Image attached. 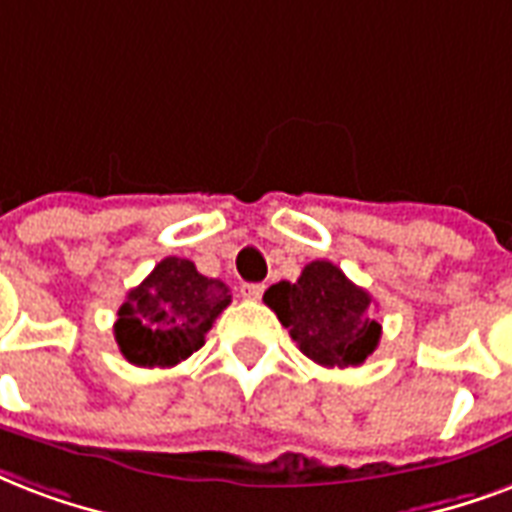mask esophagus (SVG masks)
<instances>
[{
  "label": "esophagus",
  "instance_id": "esophagus-1",
  "mask_svg": "<svg viewBox=\"0 0 512 512\" xmlns=\"http://www.w3.org/2000/svg\"><path fill=\"white\" fill-rule=\"evenodd\" d=\"M263 292H265V284H244V287H241V295L249 300H260L263 298Z\"/></svg>",
  "mask_w": 512,
  "mask_h": 512
}]
</instances>
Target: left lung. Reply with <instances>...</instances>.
I'll use <instances>...</instances> for the list:
<instances>
[{
  "instance_id": "1",
  "label": "left lung",
  "mask_w": 512,
  "mask_h": 512,
  "mask_svg": "<svg viewBox=\"0 0 512 512\" xmlns=\"http://www.w3.org/2000/svg\"><path fill=\"white\" fill-rule=\"evenodd\" d=\"M263 300L317 365L354 368L376 351L381 325L370 317L373 298L327 260L308 263L298 282L268 287Z\"/></svg>"
}]
</instances>
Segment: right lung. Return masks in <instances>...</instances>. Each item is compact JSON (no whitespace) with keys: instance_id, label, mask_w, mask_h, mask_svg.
Returning <instances> with one entry per match:
<instances>
[{"instance_id":"right-lung-1","label":"right lung","mask_w":512,"mask_h":512,"mask_svg":"<svg viewBox=\"0 0 512 512\" xmlns=\"http://www.w3.org/2000/svg\"><path fill=\"white\" fill-rule=\"evenodd\" d=\"M228 303V284L206 279L185 257H166L117 311L120 354L139 368H171L204 346Z\"/></svg>"}]
</instances>
